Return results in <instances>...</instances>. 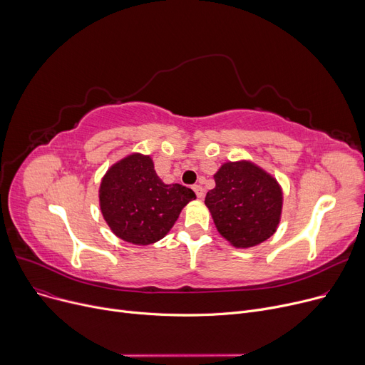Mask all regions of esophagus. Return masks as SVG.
Masks as SVG:
<instances>
[{
	"mask_svg": "<svg viewBox=\"0 0 365 365\" xmlns=\"http://www.w3.org/2000/svg\"><path fill=\"white\" fill-rule=\"evenodd\" d=\"M192 190H195V192H196V196L199 197V199H202L203 197V195H205V190H203V187L202 185H195L192 187Z\"/></svg>",
	"mask_w": 365,
	"mask_h": 365,
	"instance_id": "1",
	"label": "esophagus"
}]
</instances>
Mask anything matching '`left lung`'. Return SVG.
Listing matches in <instances>:
<instances>
[{"instance_id": "8db88e82", "label": "left lung", "mask_w": 365, "mask_h": 365, "mask_svg": "<svg viewBox=\"0 0 365 365\" xmlns=\"http://www.w3.org/2000/svg\"><path fill=\"white\" fill-rule=\"evenodd\" d=\"M207 191L209 207L217 230L235 247L265 242L280 222L283 191L277 180L252 162H227Z\"/></svg>"}]
</instances>
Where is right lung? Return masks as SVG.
<instances>
[{
    "mask_svg": "<svg viewBox=\"0 0 365 365\" xmlns=\"http://www.w3.org/2000/svg\"><path fill=\"white\" fill-rule=\"evenodd\" d=\"M196 199L181 184H165L150 156L134 153L115 163L101 180L100 207L112 231L133 245H152L173 228L181 209Z\"/></svg>",
    "mask_w": 365,
    "mask_h": 365,
    "instance_id": "add662e5",
    "label": "right lung"
}]
</instances>
